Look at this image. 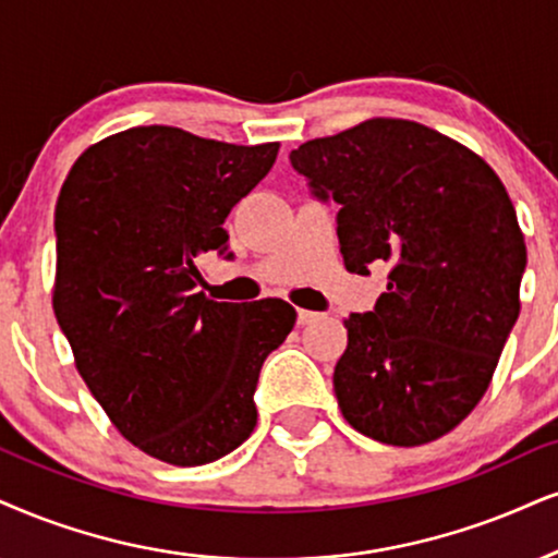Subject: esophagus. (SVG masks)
Instances as JSON below:
<instances>
[{
    "instance_id": "34e87169",
    "label": "esophagus",
    "mask_w": 558,
    "mask_h": 558,
    "mask_svg": "<svg viewBox=\"0 0 558 558\" xmlns=\"http://www.w3.org/2000/svg\"><path fill=\"white\" fill-rule=\"evenodd\" d=\"M320 313H313V311H298V323L300 326H307V323L318 320Z\"/></svg>"
}]
</instances>
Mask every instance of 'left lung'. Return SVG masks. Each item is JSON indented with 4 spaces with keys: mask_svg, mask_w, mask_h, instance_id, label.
Listing matches in <instances>:
<instances>
[{
    "mask_svg": "<svg viewBox=\"0 0 558 558\" xmlns=\"http://www.w3.org/2000/svg\"><path fill=\"white\" fill-rule=\"evenodd\" d=\"M290 162L339 206L349 271H388L373 311L343 320V418L398 447L447 435L486 393L520 315L527 253L505 185L463 144L403 119L305 142Z\"/></svg>",
    "mask_w": 558,
    "mask_h": 558,
    "instance_id": "obj_1",
    "label": "left lung"
}]
</instances>
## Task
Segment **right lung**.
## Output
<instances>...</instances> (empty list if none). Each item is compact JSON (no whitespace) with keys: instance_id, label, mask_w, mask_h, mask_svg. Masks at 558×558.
Segmentation results:
<instances>
[{"instance_id":"right-lung-1","label":"right lung","mask_w":558,"mask_h":558,"mask_svg":"<svg viewBox=\"0 0 558 558\" xmlns=\"http://www.w3.org/2000/svg\"><path fill=\"white\" fill-rule=\"evenodd\" d=\"M277 153L134 126L61 185L53 313L116 429L165 463H211L251 437L260 367L298 320L284 300L196 292L206 253L232 258L225 219Z\"/></svg>"}]
</instances>
